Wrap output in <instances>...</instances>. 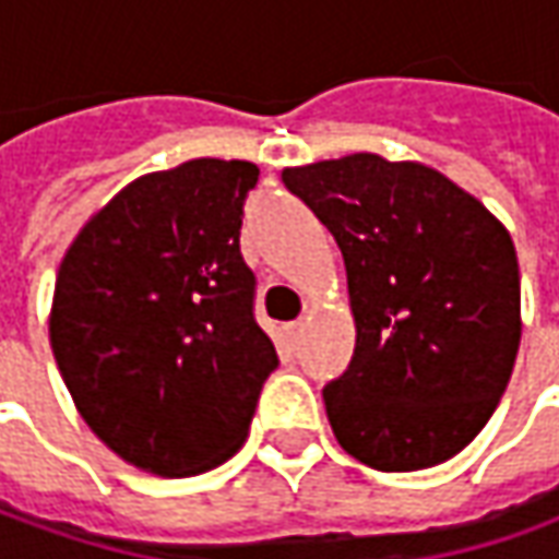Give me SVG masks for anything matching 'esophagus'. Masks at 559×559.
I'll return each instance as SVG.
<instances>
[{
	"instance_id": "obj_1",
	"label": "esophagus",
	"mask_w": 559,
	"mask_h": 559,
	"mask_svg": "<svg viewBox=\"0 0 559 559\" xmlns=\"http://www.w3.org/2000/svg\"><path fill=\"white\" fill-rule=\"evenodd\" d=\"M281 334H284V343H287V346H297L299 337H302V321H290V324H284V328H281Z\"/></svg>"
}]
</instances>
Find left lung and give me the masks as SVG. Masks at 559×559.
Wrapping results in <instances>:
<instances>
[{"label": "left lung", "mask_w": 559, "mask_h": 559, "mask_svg": "<svg viewBox=\"0 0 559 559\" xmlns=\"http://www.w3.org/2000/svg\"><path fill=\"white\" fill-rule=\"evenodd\" d=\"M334 235L356 316L349 368L324 386L334 436L383 473L471 445L520 349V265L508 228L424 164L377 154L284 169Z\"/></svg>", "instance_id": "obj_1"}]
</instances>
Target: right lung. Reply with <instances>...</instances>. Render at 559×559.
<instances>
[{
	"label": "right lung",
	"mask_w": 559,
	"mask_h": 559,
	"mask_svg": "<svg viewBox=\"0 0 559 559\" xmlns=\"http://www.w3.org/2000/svg\"><path fill=\"white\" fill-rule=\"evenodd\" d=\"M260 169L188 160L142 176L70 243L51 353L92 433L160 476L213 471L241 449L278 368L241 257Z\"/></svg>",
	"instance_id": "right-lung-1"
}]
</instances>
